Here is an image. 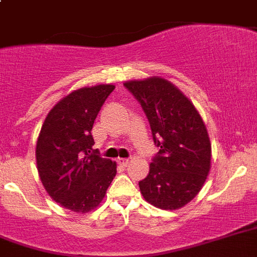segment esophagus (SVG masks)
Listing matches in <instances>:
<instances>
[{"mask_svg":"<svg viewBox=\"0 0 257 257\" xmlns=\"http://www.w3.org/2000/svg\"><path fill=\"white\" fill-rule=\"evenodd\" d=\"M118 164H119L120 166H127L128 164H130V160H128V159H119V160H118Z\"/></svg>","mask_w":257,"mask_h":257,"instance_id":"esophagus-1","label":"esophagus"}]
</instances>
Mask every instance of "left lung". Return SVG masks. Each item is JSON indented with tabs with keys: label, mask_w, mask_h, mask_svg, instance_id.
I'll return each instance as SVG.
<instances>
[{
	"label": "left lung",
	"mask_w": 257,
	"mask_h": 257,
	"mask_svg": "<svg viewBox=\"0 0 257 257\" xmlns=\"http://www.w3.org/2000/svg\"><path fill=\"white\" fill-rule=\"evenodd\" d=\"M123 85L137 97L150 120L160 151L140 192L153 207H185L203 188L210 170L212 144L203 118L177 85L161 76L128 80Z\"/></svg>",
	"instance_id": "left-lung-1"
}]
</instances>
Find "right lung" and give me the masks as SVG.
Segmentation results:
<instances>
[{"mask_svg":"<svg viewBox=\"0 0 257 257\" xmlns=\"http://www.w3.org/2000/svg\"><path fill=\"white\" fill-rule=\"evenodd\" d=\"M115 88L97 84L75 89L57 102L41 126L36 165L45 191L66 209L87 213L104 200L117 164L92 150V127Z\"/></svg>","mask_w":257,"mask_h":257,"instance_id":"1","label":"right lung"}]
</instances>
